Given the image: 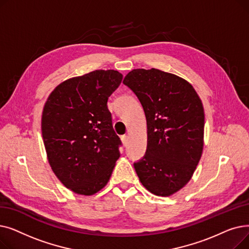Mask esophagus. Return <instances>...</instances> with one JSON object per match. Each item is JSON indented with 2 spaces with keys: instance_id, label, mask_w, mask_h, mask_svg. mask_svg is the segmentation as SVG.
Masks as SVG:
<instances>
[{
  "instance_id": "obj_1",
  "label": "esophagus",
  "mask_w": 249,
  "mask_h": 249,
  "mask_svg": "<svg viewBox=\"0 0 249 249\" xmlns=\"http://www.w3.org/2000/svg\"><path fill=\"white\" fill-rule=\"evenodd\" d=\"M121 140H122L123 145H124V146H126V145H127V143H128V136H126V135H122V136H121Z\"/></svg>"
}]
</instances>
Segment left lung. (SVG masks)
<instances>
[{
  "label": "left lung",
  "mask_w": 249,
  "mask_h": 249,
  "mask_svg": "<svg viewBox=\"0 0 249 249\" xmlns=\"http://www.w3.org/2000/svg\"><path fill=\"white\" fill-rule=\"evenodd\" d=\"M123 84L138 98L147 124V147L134 162L150 193L167 197L191 179L204 145L205 114L195 89L176 74L151 69L130 71Z\"/></svg>",
  "instance_id": "1"
}]
</instances>
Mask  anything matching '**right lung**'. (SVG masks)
Returning <instances> with one entry per match:
<instances>
[{
    "label": "right lung",
    "mask_w": 249,
    "mask_h": 249,
    "mask_svg": "<svg viewBox=\"0 0 249 249\" xmlns=\"http://www.w3.org/2000/svg\"><path fill=\"white\" fill-rule=\"evenodd\" d=\"M122 78L117 71H94L61 83L45 103L41 130L49 164L76 194L103 189L120 158L107 102Z\"/></svg>",
    "instance_id": "obj_1"
}]
</instances>
